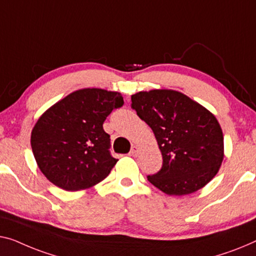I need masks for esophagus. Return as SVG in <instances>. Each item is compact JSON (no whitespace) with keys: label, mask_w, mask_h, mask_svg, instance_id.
I'll return each instance as SVG.
<instances>
[{"label":"esophagus","mask_w":256,"mask_h":256,"mask_svg":"<svg viewBox=\"0 0 256 256\" xmlns=\"http://www.w3.org/2000/svg\"><path fill=\"white\" fill-rule=\"evenodd\" d=\"M138 152H139V147L138 146H133L131 148V152H130V155L136 156V155H138Z\"/></svg>","instance_id":"34e87169"}]
</instances>
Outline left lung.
<instances>
[{
	"instance_id": "1",
	"label": "left lung",
	"mask_w": 256,
	"mask_h": 256,
	"mask_svg": "<svg viewBox=\"0 0 256 256\" xmlns=\"http://www.w3.org/2000/svg\"><path fill=\"white\" fill-rule=\"evenodd\" d=\"M132 109L146 122L162 152L161 170L147 176L169 196H185L207 185L224 158L223 132L216 117L192 98L172 90L139 92Z\"/></svg>"
}]
</instances>
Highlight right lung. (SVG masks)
<instances>
[{
    "instance_id": "obj_1",
    "label": "right lung",
    "mask_w": 256,
    "mask_h": 256,
    "mask_svg": "<svg viewBox=\"0 0 256 256\" xmlns=\"http://www.w3.org/2000/svg\"><path fill=\"white\" fill-rule=\"evenodd\" d=\"M123 104L117 92L84 88L44 112L32 130L30 146L46 178L71 192L104 180L118 161L110 154L104 122Z\"/></svg>"
}]
</instances>
